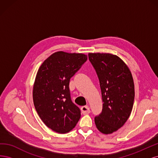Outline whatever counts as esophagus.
Masks as SVG:
<instances>
[{"mask_svg":"<svg viewBox=\"0 0 158 158\" xmlns=\"http://www.w3.org/2000/svg\"><path fill=\"white\" fill-rule=\"evenodd\" d=\"M81 111H82V113L83 114H87L90 113V109L88 106H83L81 108Z\"/></svg>","mask_w":158,"mask_h":158,"instance_id":"esophagus-1","label":"esophagus"}]
</instances>
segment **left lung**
<instances>
[{
  "mask_svg": "<svg viewBox=\"0 0 158 158\" xmlns=\"http://www.w3.org/2000/svg\"><path fill=\"white\" fill-rule=\"evenodd\" d=\"M88 58L98 74L103 102L95 124L99 131L109 135L125 125L131 115L135 99L133 78L128 66L115 55L89 52Z\"/></svg>",
  "mask_w": 158,
  "mask_h": 158,
  "instance_id": "obj_1",
  "label": "left lung"
}]
</instances>
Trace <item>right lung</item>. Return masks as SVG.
Wrapping results in <instances>:
<instances>
[{
  "mask_svg": "<svg viewBox=\"0 0 158 158\" xmlns=\"http://www.w3.org/2000/svg\"><path fill=\"white\" fill-rule=\"evenodd\" d=\"M87 59L82 53L57 51L38 69L33 87V104L42 121L56 132H70L80 118V109L71 101L69 82Z\"/></svg>",
  "mask_w": 158,
  "mask_h": 158,
  "instance_id": "obj_1",
  "label": "right lung"
}]
</instances>
